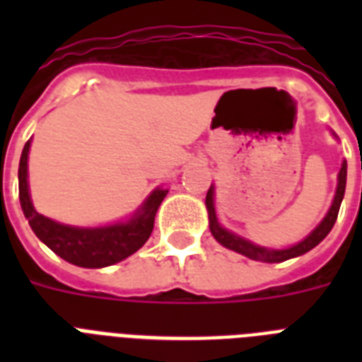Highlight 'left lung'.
<instances>
[{
  "label": "left lung",
  "mask_w": 362,
  "mask_h": 362,
  "mask_svg": "<svg viewBox=\"0 0 362 362\" xmlns=\"http://www.w3.org/2000/svg\"><path fill=\"white\" fill-rule=\"evenodd\" d=\"M346 176H348V163L342 161V167H340V173H338L337 193H334V199H332L331 209H329V212L325 214V218L320 221V226L315 227L308 237H304L303 240L297 242V244H293V246L284 247V250H272V247L257 246V244H253V242L246 240V238L238 237L235 233L227 231L226 227H221L214 209V186H210L209 193H206V201H204L206 210H209L210 233H212V237H214L216 240L220 242L221 246L229 247L233 252L242 253V255H246V257L253 259V261L281 263V261H287V259L298 257V255H303V253L310 252L312 247L317 246V244L331 233L332 226H334V221H337L338 218V210H340V204H342L344 193H346Z\"/></svg>",
  "instance_id": "8db88e82"
}]
</instances>
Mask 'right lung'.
I'll return each instance as SVG.
<instances>
[{
	"label": "right lung",
	"mask_w": 362,
	"mask_h": 362,
	"mask_svg": "<svg viewBox=\"0 0 362 362\" xmlns=\"http://www.w3.org/2000/svg\"><path fill=\"white\" fill-rule=\"evenodd\" d=\"M31 139L24 144L18 165V195L20 206L25 220L30 221L31 231L45 242L56 255L67 263L84 267V269H103L120 263L150 238L153 220L159 204L169 189L156 187L139 209L124 221H116L101 227H75L54 221L39 214L31 203L30 184H28V153Z\"/></svg>",
	"instance_id": "right-lung-1"
}]
</instances>
